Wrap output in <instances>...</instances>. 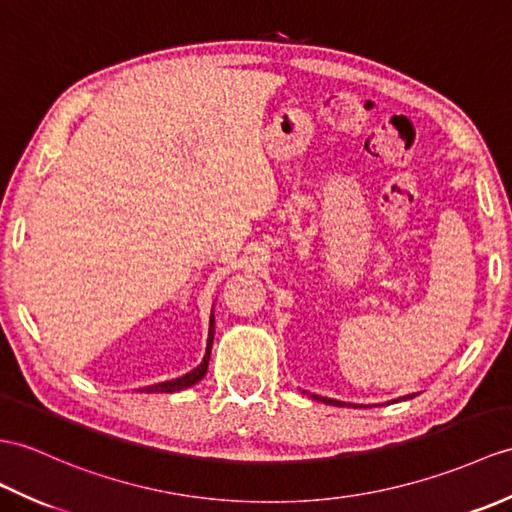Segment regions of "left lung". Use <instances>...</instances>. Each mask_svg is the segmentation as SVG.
<instances>
[{
  "mask_svg": "<svg viewBox=\"0 0 512 512\" xmlns=\"http://www.w3.org/2000/svg\"><path fill=\"white\" fill-rule=\"evenodd\" d=\"M316 401H323V403H329V406H347V403H342V401H336V399H327V397H318V395H312ZM408 397H412V395H408Z\"/></svg>",
  "mask_w": 512,
  "mask_h": 512,
  "instance_id": "1",
  "label": "left lung"
}]
</instances>
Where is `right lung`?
Returning a JSON list of instances; mask_svg holds the SVG:
<instances>
[{
  "label": "right lung",
  "instance_id": "add662e5",
  "mask_svg": "<svg viewBox=\"0 0 512 512\" xmlns=\"http://www.w3.org/2000/svg\"><path fill=\"white\" fill-rule=\"evenodd\" d=\"M211 344H213V316H211V323H209V340H207V353L205 358H202V364L196 366L192 373H187L183 377L178 379H172V382H163V384H154V386H148L144 388L146 392H176V390H183V388H189L198 384L202 377H205L207 373V366H209V358H211Z\"/></svg>",
  "mask_w": 512,
  "mask_h": 512
}]
</instances>
